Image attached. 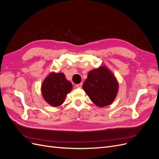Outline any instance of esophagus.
Returning a JSON list of instances; mask_svg holds the SVG:
<instances>
[{"label":"esophagus","mask_w":159,"mask_h":159,"mask_svg":"<svg viewBox=\"0 0 159 159\" xmlns=\"http://www.w3.org/2000/svg\"><path fill=\"white\" fill-rule=\"evenodd\" d=\"M75 87L78 88H81V87H82V84L80 83V84H76Z\"/></svg>","instance_id":"34e87169"}]
</instances>
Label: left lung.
<instances>
[{
    "instance_id": "left-lung-1",
    "label": "left lung",
    "mask_w": 159,
    "mask_h": 159,
    "mask_svg": "<svg viewBox=\"0 0 159 159\" xmlns=\"http://www.w3.org/2000/svg\"><path fill=\"white\" fill-rule=\"evenodd\" d=\"M83 89L94 104L103 107L111 104L119 89V83L106 66L91 70L83 84Z\"/></svg>"
}]
</instances>
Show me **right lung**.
I'll return each mask as SVG.
<instances>
[{
  "label": "right lung",
  "instance_id": "1",
  "mask_svg": "<svg viewBox=\"0 0 159 159\" xmlns=\"http://www.w3.org/2000/svg\"><path fill=\"white\" fill-rule=\"evenodd\" d=\"M72 89V84L63 73L51 72L43 81L42 95L46 102L53 107L64 103L66 96Z\"/></svg>",
  "mask_w": 159,
  "mask_h": 159
}]
</instances>
